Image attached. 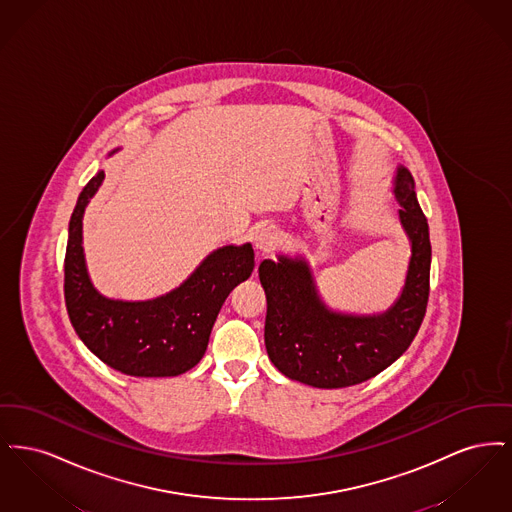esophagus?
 Wrapping results in <instances>:
<instances>
[{
    "instance_id": "1",
    "label": "esophagus",
    "mask_w": 512,
    "mask_h": 512,
    "mask_svg": "<svg viewBox=\"0 0 512 512\" xmlns=\"http://www.w3.org/2000/svg\"><path fill=\"white\" fill-rule=\"evenodd\" d=\"M278 240V234L272 226H261L253 232V245L257 249V253H268L274 249Z\"/></svg>"
}]
</instances>
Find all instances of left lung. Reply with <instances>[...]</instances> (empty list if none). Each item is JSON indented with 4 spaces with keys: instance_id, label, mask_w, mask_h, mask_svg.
I'll use <instances>...</instances> for the list:
<instances>
[{
    "instance_id": "1",
    "label": "left lung",
    "mask_w": 512,
    "mask_h": 512,
    "mask_svg": "<svg viewBox=\"0 0 512 512\" xmlns=\"http://www.w3.org/2000/svg\"><path fill=\"white\" fill-rule=\"evenodd\" d=\"M391 194L411 244V259L399 297L380 313H343L320 295L311 263L303 255H276L259 265L267 295L265 345L268 359L286 378L338 390L361 384L395 363L414 340L430 293V228L413 174L397 165Z\"/></svg>"
}]
</instances>
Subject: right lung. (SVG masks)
Masks as SVG:
<instances>
[{"mask_svg":"<svg viewBox=\"0 0 512 512\" xmlns=\"http://www.w3.org/2000/svg\"><path fill=\"white\" fill-rule=\"evenodd\" d=\"M113 149V153H117ZM105 172L78 195L65 255V303L73 328L103 363L128 376L165 378L194 368L205 355L213 324L230 292L245 282L255 255L251 244L222 245L165 295L146 301L113 299L94 286L82 247V219Z\"/></svg>","mask_w":512,"mask_h":512,"instance_id":"add662e5","label":"right lung"}]
</instances>
